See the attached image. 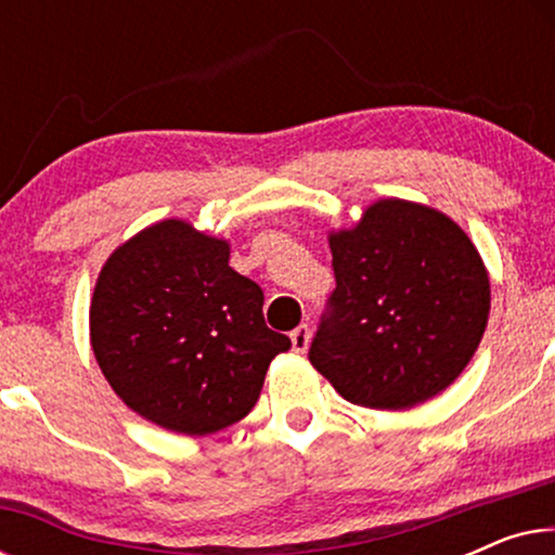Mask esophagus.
<instances>
[{
  "instance_id": "esophagus-1",
  "label": "esophagus",
  "mask_w": 555,
  "mask_h": 555,
  "mask_svg": "<svg viewBox=\"0 0 555 555\" xmlns=\"http://www.w3.org/2000/svg\"><path fill=\"white\" fill-rule=\"evenodd\" d=\"M291 340H293V351L295 353H306L308 346H310V328H308V325H298V328L291 333Z\"/></svg>"
}]
</instances>
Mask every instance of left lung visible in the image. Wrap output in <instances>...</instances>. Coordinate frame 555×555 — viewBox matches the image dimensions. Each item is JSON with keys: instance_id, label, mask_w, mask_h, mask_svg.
<instances>
[{"instance_id": "1", "label": "left lung", "mask_w": 555, "mask_h": 555, "mask_svg": "<svg viewBox=\"0 0 555 555\" xmlns=\"http://www.w3.org/2000/svg\"><path fill=\"white\" fill-rule=\"evenodd\" d=\"M331 313L308 359L340 397L412 409L457 378L490 315V275L465 230L427 204L378 199L328 232Z\"/></svg>"}]
</instances>
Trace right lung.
<instances>
[{
    "instance_id": "right-lung-1",
    "label": "right lung",
    "mask_w": 555,
    "mask_h": 555,
    "mask_svg": "<svg viewBox=\"0 0 555 555\" xmlns=\"http://www.w3.org/2000/svg\"><path fill=\"white\" fill-rule=\"evenodd\" d=\"M260 285L230 268V242L162 219L111 253L90 300L105 382L143 420L204 437L245 420L291 338L262 318Z\"/></svg>"
}]
</instances>
